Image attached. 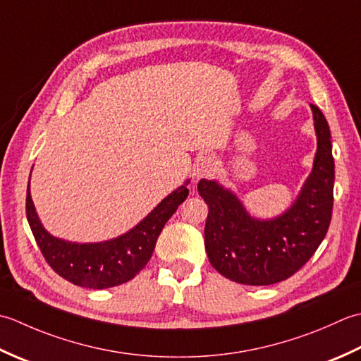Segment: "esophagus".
<instances>
[{
  "instance_id": "1",
  "label": "esophagus",
  "mask_w": 361,
  "mask_h": 361,
  "mask_svg": "<svg viewBox=\"0 0 361 361\" xmlns=\"http://www.w3.org/2000/svg\"><path fill=\"white\" fill-rule=\"evenodd\" d=\"M215 168V161L209 156H202L196 160L195 164V176L197 178H207V176L213 171Z\"/></svg>"
}]
</instances>
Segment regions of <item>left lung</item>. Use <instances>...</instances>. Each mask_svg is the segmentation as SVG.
<instances>
[{
	"label": "left lung",
	"instance_id": "8db88e82",
	"mask_svg": "<svg viewBox=\"0 0 361 361\" xmlns=\"http://www.w3.org/2000/svg\"><path fill=\"white\" fill-rule=\"evenodd\" d=\"M318 137L312 174L282 216L260 221L213 180H201L197 191L209 205L205 251L219 274L243 285H273L291 277L310 260L329 231L334 209L335 164L326 116L312 104Z\"/></svg>",
	"mask_w": 361,
	"mask_h": 361
}]
</instances>
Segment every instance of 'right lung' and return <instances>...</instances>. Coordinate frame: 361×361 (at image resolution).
I'll list each match as a JSON object with an SVG mask.
<instances>
[{"instance_id": "add662e5", "label": "right lung", "mask_w": 361, "mask_h": 361, "mask_svg": "<svg viewBox=\"0 0 361 361\" xmlns=\"http://www.w3.org/2000/svg\"><path fill=\"white\" fill-rule=\"evenodd\" d=\"M187 196L188 190L182 185L166 196L134 229L104 243L80 245L49 235L35 213L29 183L26 216L43 257L59 276L84 288L102 290L129 282L146 267L161 229Z\"/></svg>"}]
</instances>
